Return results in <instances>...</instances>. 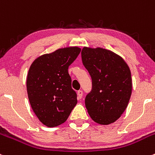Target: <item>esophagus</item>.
<instances>
[{"label": "esophagus", "instance_id": "1", "mask_svg": "<svg viewBox=\"0 0 155 155\" xmlns=\"http://www.w3.org/2000/svg\"><path fill=\"white\" fill-rule=\"evenodd\" d=\"M77 96H78V99H80L81 98H82V96H83L82 91H81V90L78 91H77Z\"/></svg>", "mask_w": 155, "mask_h": 155}]
</instances>
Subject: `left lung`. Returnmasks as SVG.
Listing matches in <instances>:
<instances>
[{
    "instance_id": "obj_1",
    "label": "left lung",
    "mask_w": 155,
    "mask_h": 155,
    "mask_svg": "<svg viewBox=\"0 0 155 155\" xmlns=\"http://www.w3.org/2000/svg\"><path fill=\"white\" fill-rule=\"evenodd\" d=\"M81 54L92 79V89L84 102L87 112L99 124L114 123L126 109L131 95L129 68L122 57L105 49L84 47Z\"/></svg>"
}]
</instances>
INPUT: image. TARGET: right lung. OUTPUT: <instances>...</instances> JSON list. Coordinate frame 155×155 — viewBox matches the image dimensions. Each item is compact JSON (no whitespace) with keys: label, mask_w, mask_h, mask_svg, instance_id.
I'll return each instance as SVG.
<instances>
[{"label":"right lung","mask_w":155,"mask_h":155,"mask_svg":"<svg viewBox=\"0 0 155 155\" xmlns=\"http://www.w3.org/2000/svg\"><path fill=\"white\" fill-rule=\"evenodd\" d=\"M81 52L78 47L42 55L31 64L27 78L30 103L38 120L48 127L64 123L77 103L68 68Z\"/></svg>","instance_id":"obj_1"}]
</instances>
